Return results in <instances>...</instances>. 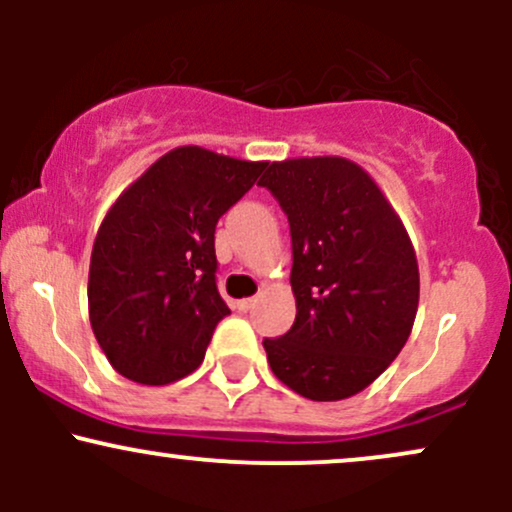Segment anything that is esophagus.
<instances>
[{"label": "esophagus", "instance_id": "1", "mask_svg": "<svg viewBox=\"0 0 512 512\" xmlns=\"http://www.w3.org/2000/svg\"><path fill=\"white\" fill-rule=\"evenodd\" d=\"M257 298H243V301H238V310H243V313H248V310L255 308Z\"/></svg>", "mask_w": 512, "mask_h": 512}]
</instances>
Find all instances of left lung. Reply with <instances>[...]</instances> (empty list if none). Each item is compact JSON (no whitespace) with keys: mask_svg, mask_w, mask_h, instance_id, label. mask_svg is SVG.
Here are the masks:
<instances>
[{"mask_svg":"<svg viewBox=\"0 0 512 512\" xmlns=\"http://www.w3.org/2000/svg\"><path fill=\"white\" fill-rule=\"evenodd\" d=\"M289 216L296 322L264 339L272 373L313 402L354 397L395 361L419 308V262L378 182L342 156L267 163Z\"/></svg>","mask_w":512,"mask_h":512,"instance_id":"8db88e82","label":"left lung"}]
</instances>
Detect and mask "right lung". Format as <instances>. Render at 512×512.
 I'll return each instance as SVG.
<instances>
[{"label": "right lung", "mask_w": 512, "mask_h": 512, "mask_svg": "<svg viewBox=\"0 0 512 512\" xmlns=\"http://www.w3.org/2000/svg\"><path fill=\"white\" fill-rule=\"evenodd\" d=\"M264 166L178 146L108 209L88 267V317L127 380L168 385L204 361L216 325L231 313L216 289V223Z\"/></svg>", "instance_id": "obj_1"}]
</instances>
